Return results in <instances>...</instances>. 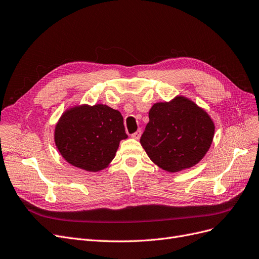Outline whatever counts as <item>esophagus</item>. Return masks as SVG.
Wrapping results in <instances>:
<instances>
[{"instance_id":"obj_1","label":"esophagus","mask_w":259,"mask_h":259,"mask_svg":"<svg viewBox=\"0 0 259 259\" xmlns=\"http://www.w3.org/2000/svg\"><path fill=\"white\" fill-rule=\"evenodd\" d=\"M131 137H132V139H135V140H139V139L141 138V130H138L136 133H133V135H132Z\"/></svg>"}]
</instances>
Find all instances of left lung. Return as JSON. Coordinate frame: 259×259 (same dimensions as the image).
<instances>
[{"label": "left lung", "mask_w": 259, "mask_h": 259, "mask_svg": "<svg viewBox=\"0 0 259 259\" xmlns=\"http://www.w3.org/2000/svg\"><path fill=\"white\" fill-rule=\"evenodd\" d=\"M148 116L140 143L149 159L169 173L196 165L212 144L211 116L183 95L155 103Z\"/></svg>", "instance_id": "obj_1"}]
</instances>
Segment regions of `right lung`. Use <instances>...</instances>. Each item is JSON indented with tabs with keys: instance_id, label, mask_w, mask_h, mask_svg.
Wrapping results in <instances>:
<instances>
[{
	"instance_id": "obj_1",
	"label": "right lung",
	"mask_w": 259,
	"mask_h": 259,
	"mask_svg": "<svg viewBox=\"0 0 259 259\" xmlns=\"http://www.w3.org/2000/svg\"><path fill=\"white\" fill-rule=\"evenodd\" d=\"M127 138L120 112L102 103L69 107L54 128V143L61 156L86 171L107 168L120 141Z\"/></svg>"
}]
</instances>
